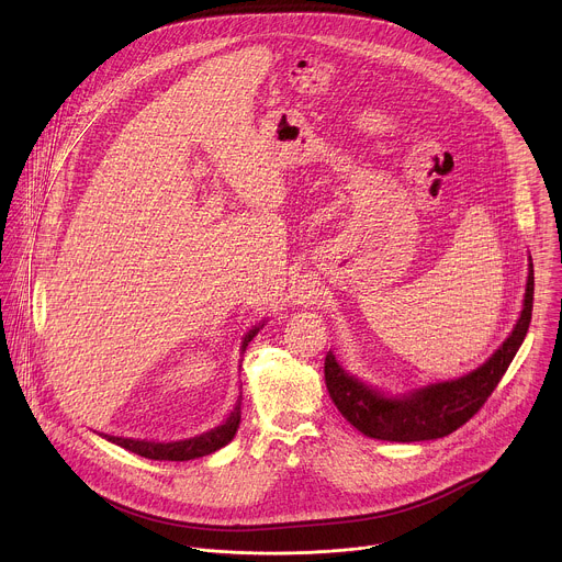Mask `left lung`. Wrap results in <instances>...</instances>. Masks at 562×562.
I'll list each match as a JSON object with an SVG mask.
<instances>
[{
    "label": "left lung",
    "instance_id": "1",
    "mask_svg": "<svg viewBox=\"0 0 562 562\" xmlns=\"http://www.w3.org/2000/svg\"><path fill=\"white\" fill-rule=\"evenodd\" d=\"M533 308V265H529L525 304L512 336L503 347L471 373L416 389L409 395H384L358 378L349 375L329 351L325 358V380L340 414L364 436L389 442H420L453 434L473 418L498 386L516 351L520 349Z\"/></svg>",
    "mask_w": 562,
    "mask_h": 562
}]
</instances>
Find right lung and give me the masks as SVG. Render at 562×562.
I'll return each instance as SVG.
<instances>
[{
    "mask_svg": "<svg viewBox=\"0 0 562 562\" xmlns=\"http://www.w3.org/2000/svg\"><path fill=\"white\" fill-rule=\"evenodd\" d=\"M260 331V327L251 329L243 342V351L247 349V345L254 340V336ZM239 427V403L235 405V409L231 412V416L226 418V423H222L220 427L202 434V436H195V438H189V440H178V442H150V440H133V438H117V436H106V440L120 445L122 449L126 451H133L142 458H148V460H176V462H182V460H193V458H202V456H209L217 449H222L224 445H228L235 436Z\"/></svg>",
    "mask_w": 562,
    "mask_h": 562,
    "instance_id": "1",
    "label": "right lung"
}]
</instances>
